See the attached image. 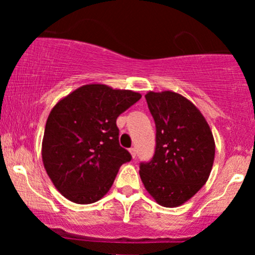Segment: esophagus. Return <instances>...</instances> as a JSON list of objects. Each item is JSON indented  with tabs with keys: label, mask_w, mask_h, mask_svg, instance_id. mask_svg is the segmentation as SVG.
Here are the masks:
<instances>
[{
	"label": "esophagus",
	"mask_w": 255,
	"mask_h": 255,
	"mask_svg": "<svg viewBox=\"0 0 255 255\" xmlns=\"http://www.w3.org/2000/svg\"><path fill=\"white\" fill-rule=\"evenodd\" d=\"M129 153H130V156H131V158H133V159L136 157V150L134 147L129 148Z\"/></svg>",
	"instance_id": "34e87169"
}]
</instances>
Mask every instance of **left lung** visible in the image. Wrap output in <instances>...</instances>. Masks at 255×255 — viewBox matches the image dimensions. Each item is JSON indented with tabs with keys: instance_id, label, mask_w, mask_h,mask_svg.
<instances>
[{
	"instance_id": "left-lung-1",
	"label": "left lung",
	"mask_w": 255,
	"mask_h": 255,
	"mask_svg": "<svg viewBox=\"0 0 255 255\" xmlns=\"http://www.w3.org/2000/svg\"><path fill=\"white\" fill-rule=\"evenodd\" d=\"M156 124V151L140 164L148 194L164 207L188 201L209 180L215 160V139L200 110L172 91L145 95Z\"/></svg>"
}]
</instances>
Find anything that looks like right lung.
Returning <instances> with one entry per match:
<instances>
[{
  "label": "right lung",
  "instance_id": "right-lung-1",
  "mask_svg": "<svg viewBox=\"0 0 255 255\" xmlns=\"http://www.w3.org/2000/svg\"><path fill=\"white\" fill-rule=\"evenodd\" d=\"M141 95L104 84L80 86L57 102L46 120L42 159L64 198L92 204L109 192L130 154L119 144L116 119Z\"/></svg>",
  "mask_w": 255,
  "mask_h": 255
}]
</instances>
